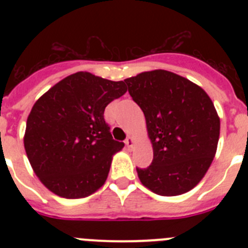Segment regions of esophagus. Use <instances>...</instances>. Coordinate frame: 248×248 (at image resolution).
Segmentation results:
<instances>
[{"mask_svg":"<svg viewBox=\"0 0 248 248\" xmlns=\"http://www.w3.org/2000/svg\"><path fill=\"white\" fill-rule=\"evenodd\" d=\"M134 144H135L134 138H133V137H128V138H126V139H125V145L128 146L129 149L134 148Z\"/></svg>","mask_w":248,"mask_h":248,"instance_id":"34e87169","label":"esophagus"}]
</instances>
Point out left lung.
<instances>
[{"label": "left lung", "mask_w": 248, "mask_h": 248, "mask_svg": "<svg viewBox=\"0 0 248 248\" xmlns=\"http://www.w3.org/2000/svg\"><path fill=\"white\" fill-rule=\"evenodd\" d=\"M145 115L154 157L137 168L145 187L161 196H177L198 185L217 150L220 118L205 91L164 69L124 79Z\"/></svg>", "instance_id": "obj_1"}]
</instances>
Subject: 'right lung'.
Returning <instances> with one entry per match:
<instances>
[{
  "label": "right lung",
  "instance_id": "right-lung-1",
  "mask_svg": "<svg viewBox=\"0 0 248 248\" xmlns=\"http://www.w3.org/2000/svg\"><path fill=\"white\" fill-rule=\"evenodd\" d=\"M125 92L123 80L77 72L34 103L23 143L34 174L49 191L80 199L104 185L113 155L124 146L111 137L104 110Z\"/></svg>",
  "mask_w": 248,
  "mask_h": 248
}]
</instances>
